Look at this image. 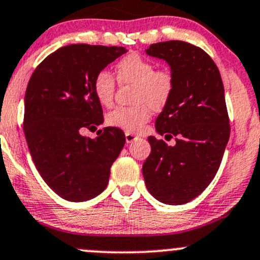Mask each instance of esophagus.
Masks as SVG:
<instances>
[{
	"instance_id": "34e87169",
	"label": "esophagus",
	"mask_w": 260,
	"mask_h": 260,
	"mask_svg": "<svg viewBox=\"0 0 260 260\" xmlns=\"http://www.w3.org/2000/svg\"><path fill=\"white\" fill-rule=\"evenodd\" d=\"M138 136H136V135H133V133H125V142L127 143H132V142H135V141H137L138 140Z\"/></svg>"
}]
</instances>
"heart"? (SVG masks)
<instances>
[{"mask_svg": "<svg viewBox=\"0 0 260 260\" xmlns=\"http://www.w3.org/2000/svg\"><path fill=\"white\" fill-rule=\"evenodd\" d=\"M117 79L122 85H133L132 107H117L107 114L109 127L124 132H137L151 117L152 109L161 111L171 99L175 88L174 75L167 69H154V64L138 54H131L115 65ZM95 98L104 107L112 106L115 80L107 70H102L93 81Z\"/></svg>", "mask_w": 260, "mask_h": 260, "instance_id": "b5f03b06", "label": "heart"}]
</instances>
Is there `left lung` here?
<instances>
[{
  "mask_svg": "<svg viewBox=\"0 0 260 260\" xmlns=\"http://www.w3.org/2000/svg\"><path fill=\"white\" fill-rule=\"evenodd\" d=\"M146 54L165 60L174 75V93L154 125L176 145L149 136L143 177L154 199L182 205L208 187L221 164L230 136L224 85L211 57L192 44H152Z\"/></svg>",
  "mask_w": 260,
  "mask_h": 260,
  "instance_id": "obj_1",
  "label": "left lung"
}]
</instances>
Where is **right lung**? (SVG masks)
I'll return each mask as SVG.
<instances>
[{
	"label": "right lung",
	"instance_id": "right-lung-1",
	"mask_svg": "<svg viewBox=\"0 0 260 260\" xmlns=\"http://www.w3.org/2000/svg\"><path fill=\"white\" fill-rule=\"evenodd\" d=\"M127 50L122 46L73 44L40 62L25 93L23 132L44 181L60 198L90 200L107 187L111 167L125 143L122 129L106 127L84 137L104 120L95 98V75Z\"/></svg>",
	"mask_w": 260,
	"mask_h": 260
}]
</instances>
